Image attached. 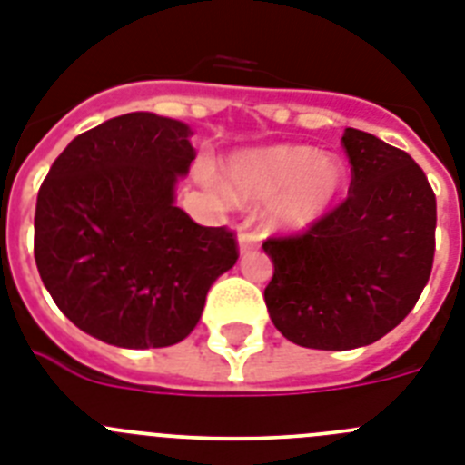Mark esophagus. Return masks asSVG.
<instances>
[{"mask_svg":"<svg viewBox=\"0 0 465 465\" xmlns=\"http://www.w3.org/2000/svg\"><path fill=\"white\" fill-rule=\"evenodd\" d=\"M255 245H257V236H255V233L241 229V233H239V251H241V255L251 251V248H255Z\"/></svg>","mask_w":465,"mask_h":465,"instance_id":"34e87169","label":"esophagus"}]
</instances>
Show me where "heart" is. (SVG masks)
Listing matches in <instances>:
<instances>
[{
    "instance_id": "obj_1",
    "label": "heart",
    "mask_w": 465,
    "mask_h": 465,
    "mask_svg": "<svg viewBox=\"0 0 465 465\" xmlns=\"http://www.w3.org/2000/svg\"><path fill=\"white\" fill-rule=\"evenodd\" d=\"M345 186V165L312 146H269L233 155L226 189L239 201L269 203L267 224L298 233L326 217Z\"/></svg>"
}]
</instances>
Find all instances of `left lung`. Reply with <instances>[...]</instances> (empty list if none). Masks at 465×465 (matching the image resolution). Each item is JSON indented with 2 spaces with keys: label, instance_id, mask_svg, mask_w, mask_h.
<instances>
[{
  "label": "left lung",
  "instance_id": "1",
  "mask_svg": "<svg viewBox=\"0 0 465 465\" xmlns=\"http://www.w3.org/2000/svg\"><path fill=\"white\" fill-rule=\"evenodd\" d=\"M350 196L302 236L264 241L269 317L312 350L371 345L413 310L430 279L438 203L413 158L347 127Z\"/></svg>",
  "mask_w": 465,
  "mask_h": 465
}]
</instances>
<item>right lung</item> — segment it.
<instances>
[{
    "label": "right lung",
    "instance_id": "1",
    "mask_svg": "<svg viewBox=\"0 0 465 465\" xmlns=\"http://www.w3.org/2000/svg\"><path fill=\"white\" fill-rule=\"evenodd\" d=\"M191 127L127 113L75 136L35 210V262L70 322L115 347H170L196 329L210 286L236 264L224 226L174 203L196 151Z\"/></svg>",
    "mask_w": 465,
    "mask_h": 465
}]
</instances>
